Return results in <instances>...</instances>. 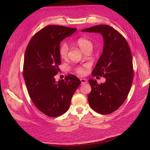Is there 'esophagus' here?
<instances>
[{
	"label": "esophagus",
	"mask_w": 150,
	"mask_h": 150,
	"mask_svg": "<svg viewBox=\"0 0 150 150\" xmlns=\"http://www.w3.org/2000/svg\"><path fill=\"white\" fill-rule=\"evenodd\" d=\"M80 80H81V84H86L88 83V81L86 80V79L81 78Z\"/></svg>",
	"instance_id": "esophagus-1"
}]
</instances>
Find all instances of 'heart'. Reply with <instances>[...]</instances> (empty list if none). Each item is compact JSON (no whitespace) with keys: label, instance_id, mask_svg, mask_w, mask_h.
Returning a JSON list of instances; mask_svg holds the SVG:
<instances>
[{"label":"heart","instance_id":"obj_1","mask_svg":"<svg viewBox=\"0 0 150 150\" xmlns=\"http://www.w3.org/2000/svg\"><path fill=\"white\" fill-rule=\"evenodd\" d=\"M76 44L80 47L83 52L87 49H93V43L89 39L81 38L78 39L76 41ZM68 51H69V47L66 43H63L59 47V54L61 58L65 59L67 56ZM85 67V66H84ZM76 71L80 74H83L85 72V69L84 67H79L76 68Z\"/></svg>","mask_w":150,"mask_h":150}]
</instances>
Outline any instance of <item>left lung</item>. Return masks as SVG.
Returning a JSON list of instances; mask_svg holds the SVG:
<instances>
[{
  "label": "left lung",
  "instance_id": "obj_1",
  "mask_svg": "<svg viewBox=\"0 0 150 150\" xmlns=\"http://www.w3.org/2000/svg\"><path fill=\"white\" fill-rule=\"evenodd\" d=\"M82 32L102 35L103 52L92 72V75L105 78V83L98 84L91 78V91L88 102L93 110L107 115L117 110L125 101L133 79V59L125 38L118 31L108 25H98Z\"/></svg>",
  "mask_w": 150,
  "mask_h": 150
}]
</instances>
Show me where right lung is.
<instances>
[{"label": "right lung", "instance_id": "add662e5", "mask_svg": "<svg viewBox=\"0 0 150 150\" xmlns=\"http://www.w3.org/2000/svg\"><path fill=\"white\" fill-rule=\"evenodd\" d=\"M76 28L47 25L38 32L26 48L24 78L30 99L44 114L57 117L66 112L81 81L69 74L56 81L61 64L60 43L76 31Z\"/></svg>", "mask_w": 150, "mask_h": 150}]
</instances>
